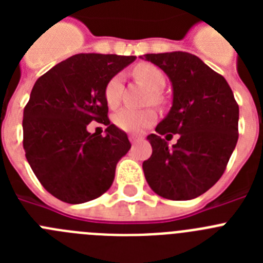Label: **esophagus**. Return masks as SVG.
<instances>
[{
    "label": "esophagus",
    "instance_id": "obj_1",
    "mask_svg": "<svg viewBox=\"0 0 263 263\" xmlns=\"http://www.w3.org/2000/svg\"><path fill=\"white\" fill-rule=\"evenodd\" d=\"M129 139H130V142L133 143V145H137V143L142 142L143 138L141 136H136V134H132V136H129Z\"/></svg>",
    "mask_w": 263,
    "mask_h": 263
}]
</instances>
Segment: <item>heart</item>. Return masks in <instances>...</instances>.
Listing matches in <instances>:
<instances>
[{"label":"heart","mask_w":263,"mask_h":263,"mask_svg":"<svg viewBox=\"0 0 263 263\" xmlns=\"http://www.w3.org/2000/svg\"><path fill=\"white\" fill-rule=\"evenodd\" d=\"M134 75L152 90V96L148 97V103L152 101L153 104H157V105L162 104L163 99L160 96L159 90L166 84V76H164L163 71L154 64L142 63L134 68ZM121 89H122V75L117 73L109 79L105 89H104V96H105L109 106H116L120 103ZM155 118H157V115L152 108H124L115 115V124L124 132L138 133L145 127L150 126L155 121Z\"/></svg>","instance_id":"1"}]
</instances>
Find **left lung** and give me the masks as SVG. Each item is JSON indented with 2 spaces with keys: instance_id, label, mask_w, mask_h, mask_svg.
<instances>
[{
  "instance_id": "1",
  "label": "left lung",
  "mask_w": 263,
  "mask_h": 263,
  "mask_svg": "<svg viewBox=\"0 0 263 263\" xmlns=\"http://www.w3.org/2000/svg\"><path fill=\"white\" fill-rule=\"evenodd\" d=\"M143 57L166 72L174 90L168 115L147 136L153 154L142 164L145 178L164 199H195L227 168L238 139V104L227 80L192 53ZM173 134L178 142L168 148Z\"/></svg>"
}]
</instances>
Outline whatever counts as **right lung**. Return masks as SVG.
Segmentation results:
<instances>
[{"mask_svg": "<svg viewBox=\"0 0 263 263\" xmlns=\"http://www.w3.org/2000/svg\"><path fill=\"white\" fill-rule=\"evenodd\" d=\"M136 57L78 53L42 75L23 110V148L41 184L59 200L80 204L110 188L117 162L130 148L110 124L104 96L109 79ZM108 126L90 135L89 122Z\"/></svg>", "mask_w": 263, "mask_h": 263, "instance_id": "add662e5", "label": "right lung"}]
</instances>
